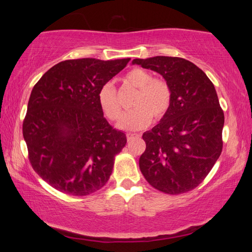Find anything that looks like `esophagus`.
<instances>
[{"label":"esophagus","instance_id":"esophagus-1","mask_svg":"<svg viewBox=\"0 0 252 252\" xmlns=\"http://www.w3.org/2000/svg\"><path fill=\"white\" fill-rule=\"evenodd\" d=\"M138 136H140V135H138V134H134V133H127V134H126L127 141H131V140H133V138L138 137Z\"/></svg>","mask_w":252,"mask_h":252}]
</instances>
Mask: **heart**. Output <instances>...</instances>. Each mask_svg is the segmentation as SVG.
I'll list each match as a JSON object with an SVG mask.
<instances>
[{
	"label": "heart",
	"mask_w": 252,
	"mask_h": 252,
	"mask_svg": "<svg viewBox=\"0 0 252 252\" xmlns=\"http://www.w3.org/2000/svg\"><path fill=\"white\" fill-rule=\"evenodd\" d=\"M123 81L137 90L133 107L119 122V127L127 131H137L146 127L155 119H161L167 114L172 93L170 85L163 79L153 78V74L143 68H133L126 73ZM98 104L104 115L110 120H117L121 115L114 85L105 84L99 90Z\"/></svg>",
	"instance_id": "heart-1"
}]
</instances>
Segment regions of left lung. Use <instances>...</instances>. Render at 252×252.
Here are the masks:
<instances>
[{"mask_svg":"<svg viewBox=\"0 0 252 252\" xmlns=\"http://www.w3.org/2000/svg\"><path fill=\"white\" fill-rule=\"evenodd\" d=\"M132 63L161 74L172 93L167 114L143 134L141 172L165 194L191 190L210 172L223 147L224 112L215 85L184 58L155 56Z\"/></svg>","mask_w":252,"mask_h":252,"instance_id":"left-lung-1","label":"left lung"}]
</instances>
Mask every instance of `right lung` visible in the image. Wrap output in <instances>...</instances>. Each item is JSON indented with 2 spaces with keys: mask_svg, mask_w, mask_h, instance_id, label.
Wrapping results in <instances>:
<instances>
[{
  "mask_svg": "<svg viewBox=\"0 0 252 252\" xmlns=\"http://www.w3.org/2000/svg\"><path fill=\"white\" fill-rule=\"evenodd\" d=\"M130 60L61 62L32 89L23 134L32 168L57 190L87 196L109 180L126 136L106 120L98 93Z\"/></svg>",
  "mask_w": 252,
  "mask_h": 252,
  "instance_id": "right-lung-1",
  "label": "right lung"
}]
</instances>
